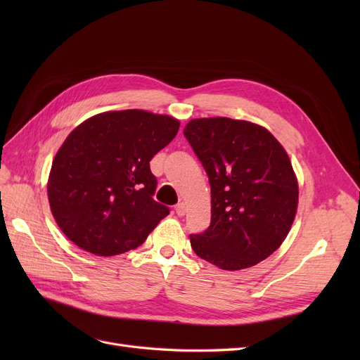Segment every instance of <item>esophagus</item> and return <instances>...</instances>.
Returning a JSON list of instances; mask_svg holds the SVG:
<instances>
[{
	"instance_id": "obj_1",
	"label": "esophagus",
	"mask_w": 360,
	"mask_h": 360,
	"mask_svg": "<svg viewBox=\"0 0 360 360\" xmlns=\"http://www.w3.org/2000/svg\"><path fill=\"white\" fill-rule=\"evenodd\" d=\"M176 213H177V216H184V213H186V205H184L183 202H179L176 205Z\"/></svg>"
}]
</instances>
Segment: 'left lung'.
I'll return each mask as SVG.
<instances>
[{
	"label": "left lung",
	"instance_id": "left-lung-1",
	"mask_svg": "<svg viewBox=\"0 0 360 360\" xmlns=\"http://www.w3.org/2000/svg\"><path fill=\"white\" fill-rule=\"evenodd\" d=\"M209 176L212 221L191 234L193 252L224 270L252 267L285 240L299 186L290 158L263 126L195 118L183 130Z\"/></svg>",
	"mask_w": 360,
	"mask_h": 360
}]
</instances>
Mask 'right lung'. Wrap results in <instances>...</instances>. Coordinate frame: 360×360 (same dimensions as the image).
Listing matches in <instances>:
<instances>
[{
    "label": "right lung",
    "mask_w": 360,
    "mask_h": 360,
    "mask_svg": "<svg viewBox=\"0 0 360 360\" xmlns=\"http://www.w3.org/2000/svg\"><path fill=\"white\" fill-rule=\"evenodd\" d=\"M179 127L169 115L126 110L97 114L72 130L48 180L51 212L70 242L101 257L146 242L169 214L153 200L150 160Z\"/></svg>",
    "instance_id": "right-lung-1"
}]
</instances>
